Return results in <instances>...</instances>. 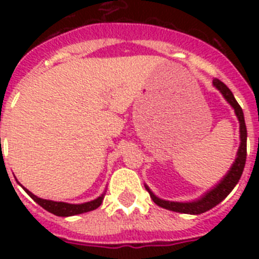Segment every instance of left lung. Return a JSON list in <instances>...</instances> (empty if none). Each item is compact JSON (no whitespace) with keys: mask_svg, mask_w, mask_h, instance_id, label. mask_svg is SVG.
Instances as JSON below:
<instances>
[{"mask_svg":"<svg viewBox=\"0 0 259 259\" xmlns=\"http://www.w3.org/2000/svg\"><path fill=\"white\" fill-rule=\"evenodd\" d=\"M212 84L221 91L224 98L230 102L231 106L235 109V113H236L237 118H239L241 144H240L239 152H237L236 161L232 164V167H231V170L228 171L227 175L224 176V179L212 191H210L209 193L205 194L201 200L196 201V202H171V201H163L161 198L155 197L154 194L150 192V189L145 185L146 191L149 192L152 200L157 203L158 206L163 207V209L176 212H183V214H202V212L217 206L219 202H222L224 198L227 197L230 192L235 188V185L237 184V182H239L242 175V171H244L246 161V125L245 120H244V113H242V109L239 105V102L236 101V98L233 97L230 88L223 81H221L219 79H214L212 80Z\"/></svg>","mask_w":259,"mask_h":259,"instance_id":"8db88e82","label":"left lung"}]
</instances>
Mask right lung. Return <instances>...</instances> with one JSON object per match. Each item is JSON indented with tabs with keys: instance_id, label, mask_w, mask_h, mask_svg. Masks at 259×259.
Here are the masks:
<instances>
[{
	"instance_id": "obj_1",
	"label": "right lung",
	"mask_w": 259,
	"mask_h": 259,
	"mask_svg": "<svg viewBox=\"0 0 259 259\" xmlns=\"http://www.w3.org/2000/svg\"><path fill=\"white\" fill-rule=\"evenodd\" d=\"M24 191L31 196V198L35 202H37L41 207H44L45 210H48L52 214L57 215V217H71V215H76V214H83V212L92 211V210L97 209L100 205L102 203V198L98 197L97 200H93L91 202L85 203H80V205H72V203H66V202H54V201L49 200H42V198H38L37 196L32 194L28 189L24 188Z\"/></svg>"
}]
</instances>
